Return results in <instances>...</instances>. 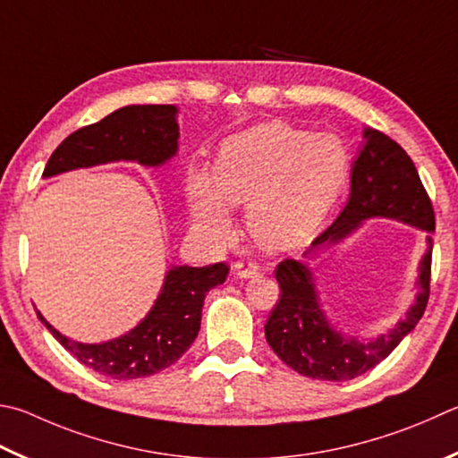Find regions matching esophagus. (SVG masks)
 Returning <instances> with one entry per match:
<instances>
[{"instance_id": "esophagus-1", "label": "esophagus", "mask_w": 458, "mask_h": 458, "mask_svg": "<svg viewBox=\"0 0 458 458\" xmlns=\"http://www.w3.org/2000/svg\"><path fill=\"white\" fill-rule=\"evenodd\" d=\"M232 270H234V274H236L238 278H252L254 274H258V268H256L252 262H242V260L234 262V266H232Z\"/></svg>"}]
</instances>
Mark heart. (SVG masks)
<instances>
[{"label":"heart","mask_w":458,"mask_h":458,"mask_svg":"<svg viewBox=\"0 0 458 458\" xmlns=\"http://www.w3.org/2000/svg\"><path fill=\"white\" fill-rule=\"evenodd\" d=\"M351 157L332 134L266 122L224 140L212 174L194 170L188 204L214 246L234 236L230 206L246 204L248 234L268 252L302 244L328 218L348 182Z\"/></svg>","instance_id":"1"}]
</instances>
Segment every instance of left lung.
<instances>
[{
	"instance_id": "obj_1",
	"label": "left lung",
	"mask_w": 458,
	"mask_h": 458,
	"mask_svg": "<svg viewBox=\"0 0 458 458\" xmlns=\"http://www.w3.org/2000/svg\"><path fill=\"white\" fill-rule=\"evenodd\" d=\"M351 198L338 218L314 240L304 256L335 246L360 228L362 220L393 218L425 232L435 230V210L411 156L378 130H364V146L352 164ZM419 266V294L388 335L372 340L344 336L322 312L312 272L304 262L282 260L274 274L280 298L266 320V340L278 359L309 378L351 380L374 369L401 344L425 314L430 294L432 240Z\"/></svg>"
}]
</instances>
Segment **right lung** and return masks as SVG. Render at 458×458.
Segmentation results:
<instances>
[{
	"label": "right lung",
	"mask_w": 458,
	"mask_h": 458,
	"mask_svg": "<svg viewBox=\"0 0 458 458\" xmlns=\"http://www.w3.org/2000/svg\"><path fill=\"white\" fill-rule=\"evenodd\" d=\"M176 106H126L104 120L73 131L49 156L44 178L107 162L162 165L178 152ZM228 276L224 262L168 270L152 310L134 330L99 344L76 343L57 332L44 316L54 338L65 351L104 377L115 380L146 378L168 369L194 343L200 330L206 293Z\"/></svg>",
	"instance_id": "1"
}]
</instances>
